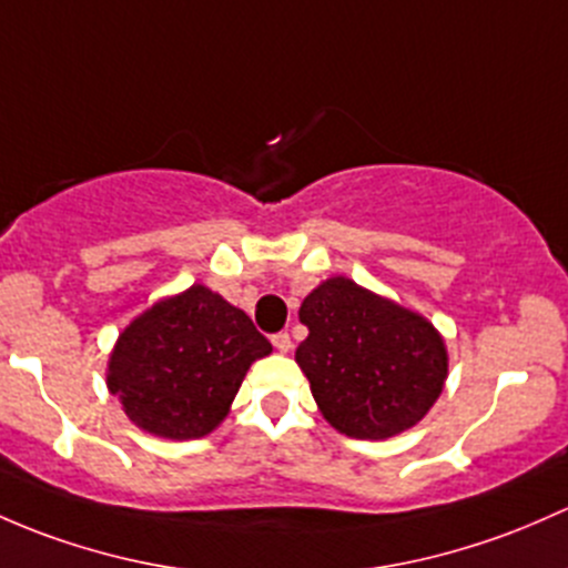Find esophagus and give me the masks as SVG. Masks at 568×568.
<instances>
[{
    "instance_id": "obj_1",
    "label": "esophagus",
    "mask_w": 568,
    "mask_h": 568,
    "mask_svg": "<svg viewBox=\"0 0 568 568\" xmlns=\"http://www.w3.org/2000/svg\"><path fill=\"white\" fill-rule=\"evenodd\" d=\"M272 343H274V348L280 351V354H288L291 351V334L288 332H277V334H272Z\"/></svg>"
}]
</instances>
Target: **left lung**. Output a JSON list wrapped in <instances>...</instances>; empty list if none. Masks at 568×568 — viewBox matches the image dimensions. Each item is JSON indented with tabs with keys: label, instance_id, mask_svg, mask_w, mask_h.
Masks as SVG:
<instances>
[{
	"label": "left lung",
	"instance_id": "8db88e82",
	"mask_svg": "<svg viewBox=\"0 0 568 568\" xmlns=\"http://www.w3.org/2000/svg\"><path fill=\"white\" fill-rule=\"evenodd\" d=\"M307 339L296 362L321 414L362 440L392 438L433 408L446 381V348L429 321L332 277L300 307Z\"/></svg>",
	"mask_w": 568,
	"mask_h": 568
}]
</instances>
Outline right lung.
I'll list each match as a JSON object with an SVG mask.
<instances>
[{
  "mask_svg": "<svg viewBox=\"0 0 568 568\" xmlns=\"http://www.w3.org/2000/svg\"><path fill=\"white\" fill-rule=\"evenodd\" d=\"M266 354L272 343L247 313L204 285H190L119 334L109 389L146 433L201 438L225 419L250 364Z\"/></svg>",
  "mask_w": 568,
  "mask_h": 568,
  "instance_id": "1",
  "label": "right lung"
}]
</instances>
